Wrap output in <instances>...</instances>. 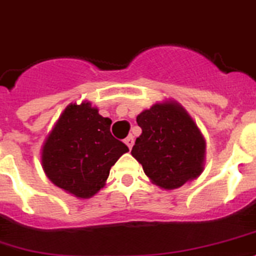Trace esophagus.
Wrapping results in <instances>:
<instances>
[{
  "label": "esophagus",
  "instance_id": "obj_1",
  "mask_svg": "<svg viewBox=\"0 0 256 256\" xmlns=\"http://www.w3.org/2000/svg\"><path fill=\"white\" fill-rule=\"evenodd\" d=\"M124 144L128 146V150H132V146H134V138H132V135H128V138L124 139Z\"/></svg>",
  "mask_w": 256,
  "mask_h": 256
}]
</instances>
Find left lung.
Returning a JSON list of instances; mask_svg holds the SVG:
<instances>
[{
    "label": "left lung",
    "instance_id": "left-lung-1",
    "mask_svg": "<svg viewBox=\"0 0 256 256\" xmlns=\"http://www.w3.org/2000/svg\"><path fill=\"white\" fill-rule=\"evenodd\" d=\"M142 134L132 150L150 181L176 190L202 174L206 139L188 110L173 98L154 102L139 113Z\"/></svg>",
    "mask_w": 256,
    "mask_h": 256
}]
</instances>
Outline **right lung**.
I'll use <instances>...</instances> for the list:
<instances>
[{"label": "right lung", "mask_w": 256, "mask_h": 256, "mask_svg": "<svg viewBox=\"0 0 256 256\" xmlns=\"http://www.w3.org/2000/svg\"><path fill=\"white\" fill-rule=\"evenodd\" d=\"M112 120L83 100L70 102L49 132L40 160L45 176L68 194L90 199L106 184L128 146L110 134Z\"/></svg>", "instance_id": "add662e5"}]
</instances>
